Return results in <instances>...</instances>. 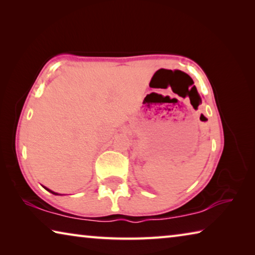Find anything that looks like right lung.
I'll return each mask as SVG.
<instances>
[{"mask_svg":"<svg viewBox=\"0 0 255 255\" xmlns=\"http://www.w3.org/2000/svg\"><path fill=\"white\" fill-rule=\"evenodd\" d=\"M46 189H47V188H46ZM47 190H48V191H49V192H51V193H54V195H58V193H56V192H54V191H50V190H49V189H47Z\"/></svg>","mask_w":255,"mask_h":255,"instance_id":"obj_1","label":"right lung"}]
</instances>
